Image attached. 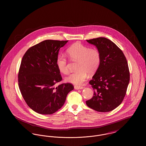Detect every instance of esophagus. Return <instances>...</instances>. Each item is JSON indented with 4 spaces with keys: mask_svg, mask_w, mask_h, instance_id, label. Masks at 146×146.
I'll return each mask as SVG.
<instances>
[{
    "mask_svg": "<svg viewBox=\"0 0 146 146\" xmlns=\"http://www.w3.org/2000/svg\"><path fill=\"white\" fill-rule=\"evenodd\" d=\"M83 86H78V85H75L74 86V89L76 90H79V89H83Z\"/></svg>",
    "mask_w": 146,
    "mask_h": 146,
    "instance_id": "1",
    "label": "esophagus"
}]
</instances>
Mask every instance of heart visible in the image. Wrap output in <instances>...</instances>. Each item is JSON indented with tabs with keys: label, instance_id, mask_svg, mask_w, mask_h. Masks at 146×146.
Masks as SVG:
<instances>
[{
	"label": "heart",
	"instance_id": "b5f03b06",
	"mask_svg": "<svg viewBox=\"0 0 146 146\" xmlns=\"http://www.w3.org/2000/svg\"><path fill=\"white\" fill-rule=\"evenodd\" d=\"M66 53L72 61L76 62V71L66 78V81L76 85L83 83L88 77V73H94L101 63V55L96 48H89L80 42H76L67 49ZM58 69L63 74L69 73V62L66 56L59 55L56 59Z\"/></svg>",
	"mask_w": 146,
	"mask_h": 146
}]
</instances>
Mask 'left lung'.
Instances as JSON below:
<instances>
[{"label": "left lung", "instance_id": "1", "mask_svg": "<svg viewBox=\"0 0 146 146\" xmlns=\"http://www.w3.org/2000/svg\"><path fill=\"white\" fill-rule=\"evenodd\" d=\"M86 41L101 52V63L89 84L94 96L86 101L88 107L100 112L111 111L123 102L130 81L128 63L122 50L104 37Z\"/></svg>", "mask_w": 146, "mask_h": 146}]
</instances>
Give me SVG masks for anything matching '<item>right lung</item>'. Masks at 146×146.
Instances as JSON below:
<instances>
[{
  "label": "right lung",
  "mask_w": 146,
  "mask_h": 146,
  "mask_svg": "<svg viewBox=\"0 0 146 146\" xmlns=\"http://www.w3.org/2000/svg\"><path fill=\"white\" fill-rule=\"evenodd\" d=\"M68 40H45L29 48L22 57L18 73L19 87L26 103L40 114H51L64 104L74 89L71 83L54 85L62 80L56 64L59 50Z\"/></svg>",
  "instance_id": "obj_1"
}]
</instances>
